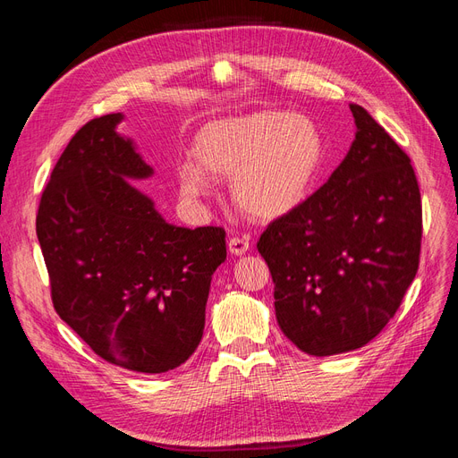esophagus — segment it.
<instances>
[{
	"label": "esophagus",
	"instance_id": "34e87169",
	"mask_svg": "<svg viewBox=\"0 0 458 458\" xmlns=\"http://www.w3.org/2000/svg\"><path fill=\"white\" fill-rule=\"evenodd\" d=\"M250 248V239L248 237H231L229 239V252L234 256H242Z\"/></svg>",
	"mask_w": 458,
	"mask_h": 458
}]
</instances>
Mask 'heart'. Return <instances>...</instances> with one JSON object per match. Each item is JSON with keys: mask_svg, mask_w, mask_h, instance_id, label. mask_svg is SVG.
Masks as SVG:
<instances>
[{"mask_svg": "<svg viewBox=\"0 0 458 458\" xmlns=\"http://www.w3.org/2000/svg\"><path fill=\"white\" fill-rule=\"evenodd\" d=\"M325 140L303 114L263 108L208 122L192 140V158L177 168L179 192L197 200L211 179H231L239 210L258 221L281 219L306 202L325 165Z\"/></svg>", "mask_w": 458, "mask_h": 458, "instance_id": "b5f03b06", "label": "heart"}]
</instances>
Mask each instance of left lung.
<instances>
[{
    "mask_svg": "<svg viewBox=\"0 0 458 458\" xmlns=\"http://www.w3.org/2000/svg\"><path fill=\"white\" fill-rule=\"evenodd\" d=\"M350 110L357 131L342 164L258 241L281 330L317 357L369 344L419 271L422 202L411 158L363 106Z\"/></svg>",
    "mask_w": 458,
    "mask_h": 458,
    "instance_id": "1",
    "label": "left lung"
}]
</instances>
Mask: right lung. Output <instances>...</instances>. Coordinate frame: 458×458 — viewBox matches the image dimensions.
I'll use <instances>...</instances> for the list:
<instances>
[{"label":"right lung","mask_w":458,"mask_h":458,"mask_svg":"<svg viewBox=\"0 0 458 458\" xmlns=\"http://www.w3.org/2000/svg\"><path fill=\"white\" fill-rule=\"evenodd\" d=\"M122 118L76 131L41 195L36 233L63 321L105 361L158 374L199 348L225 231L168 224L128 182L152 168L116 131Z\"/></svg>","instance_id":"obj_1"}]
</instances>
